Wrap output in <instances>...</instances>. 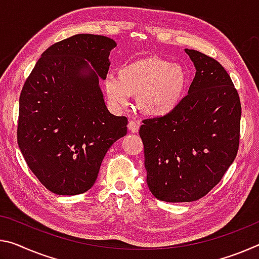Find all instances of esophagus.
I'll return each instance as SVG.
<instances>
[{
  "label": "esophagus",
  "mask_w": 259,
  "mask_h": 259,
  "mask_svg": "<svg viewBox=\"0 0 259 259\" xmlns=\"http://www.w3.org/2000/svg\"><path fill=\"white\" fill-rule=\"evenodd\" d=\"M139 126H141V122L139 121L130 120L128 123V128L131 133H137V131L139 130Z\"/></svg>",
  "instance_id": "34e87169"
}]
</instances>
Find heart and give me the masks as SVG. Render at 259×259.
<instances>
[{"label": "heart", "instance_id": "obj_1", "mask_svg": "<svg viewBox=\"0 0 259 259\" xmlns=\"http://www.w3.org/2000/svg\"><path fill=\"white\" fill-rule=\"evenodd\" d=\"M116 76L105 81L108 99L117 107H124L129 97H136L139 109L154 117L173 112L182 100L188 84V73L181 65L158 56L122 65Z\"/></svg>", "mask_w": 259, "mask_h": 259}]
</instances>
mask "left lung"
<instances>
[{"label": "left lung", "instance_id": "8db88e82", "mask_svg": "<svg viewBox=\"0 0 259 259\" xmlns=\"http://www.w3.org/2000/svg\"><path fill=\"white\" fill-rule=\"evenodd\" d=\"M196 67L189 92L169 114L146 118L139 129L144 144L146 182L163 202H194L220 182L237 154L241 102L218 61L186 49Z\"/></svg>", "mask_w": 259, "mask_h": 259}]
</instances>
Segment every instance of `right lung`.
Listing matches in <instances>:
<instances>
[{"mask_svg": "<svg viewBox=\"0 0 259 259\" xmlns=\"http://www.w3.org/2000/svg\"><path fill=\"white\" fill-rule=\"evenodd\" d=\"M115 47L114 40L96 34L59 41L42 53L20 92V152L41 184L56 195L91 189L109 147L126 135L128 118L108 112L99 88Z\"/></svg>", "mask_w": 259, "mask_h": 259, "instance_id": "right-lung-1", "label": "right lung"}]
</instances>
